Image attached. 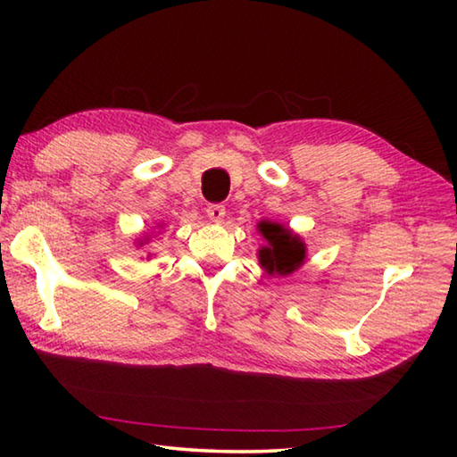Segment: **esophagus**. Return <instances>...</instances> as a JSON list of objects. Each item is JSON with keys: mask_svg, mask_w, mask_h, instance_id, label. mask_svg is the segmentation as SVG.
<instances>
[{"mask_svg": "<svg viewBox=\"0 0 457 457\" xmlns=\"http://www.w3.org/2000/svg\"><path fill=\"white\" fill-rule=\"evenodd\" d=\"M223 215H226V207L220 205V204H213L207 207V218H210L212 221H221Z\"/></svg>", "mask_w": 457, "mask_h": 457, "instance_id": "esophagus-1", "label": "esophagus"}]
</instances>
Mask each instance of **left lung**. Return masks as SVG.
Masks as SVG:
<instances>
[{
  "label": "left lung",
  "instance_id": "8db88e82",
  "mask_svg": "<svg viewBox=\"0 0 457 457\" xmlns=\"http://www.w3.org/2000/svg\"><path fill=\"white\" fill-rule=\"evenodd\" d=\"M258 231L266 239L258 252L260 266L270 276H288L304 264L306 245L298 234L274 221H260Z\"/></svg>",
  "mask_w": 457,
  "mask_h": 457
}]
</instances>
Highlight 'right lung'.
<instances>
[{
  "label": "right lung",
  "instance_id": "1",
  "mask_svg": "<svg viewBox=\"0 0 457 457\" xmlns=\"http://www.w3.org/2000/svg\"><path fill=\"white\" fill-rule=\"evenodd\" d=\"M141 245H143V242H141Z\"/></svg>",
  "mask_w": 457,
  "mask_h": 457
}]
</instances>
